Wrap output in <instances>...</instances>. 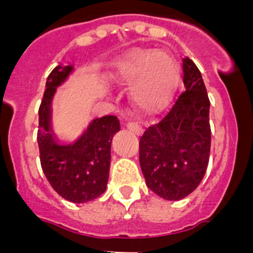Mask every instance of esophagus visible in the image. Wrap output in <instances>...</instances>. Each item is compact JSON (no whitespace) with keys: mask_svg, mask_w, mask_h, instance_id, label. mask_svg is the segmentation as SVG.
<instances>
[{"mask_svg":"<svg viewBox=\"0 0 253 253\" xmlns=\"http://www.w3.org/2000/svg\"><path fill=\"white\" fill-rule=\"evenodd\" d=\"M125 126H126L129 130H131L133 133H135V134H140V131H142L140 125L138 124L137 122H133V120H129V122L125 123Z\"/></svg>","mask_w":253,"mask_h":253,"instance_id":"1","label":"esophagus"}]
</instances>
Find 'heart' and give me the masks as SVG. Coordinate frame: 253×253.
<instances>
[{"label": "heart", "instance_id": "1", "mask_svg": "<svg viewBox=\"0 0 253 253\" xmlns=\"http://www.w3.org/2000/svg\"><path fill=\"white\" fill-rule=\"evenodd\" d=\"M177 66L169 51L137 49L116 63L113 77L118 84L133 85L131 97L140 110L152 113L169 100Z\"/></svg>", "mask_w": 253, "mask_h": 253}]
</instances>
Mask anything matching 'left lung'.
<instances>
[{
    "label": "left lung",
    "instance_id": "1",
    "mask_svg": "<svg viewBox=\"0 0 253 253\" xmlns=\"http://www.w3.org/2000/svg\"><path fill=\"white\" fill-rule=\"evenodd\" d=\"M182 72L185 91L139 140V163L147 186L166 200H181L193 193L209 163L211 131L207 88L190 58L182 62Z\"/></svg>",
    "mask_w": 253,
    "mask_h": 253
}]
</instances>
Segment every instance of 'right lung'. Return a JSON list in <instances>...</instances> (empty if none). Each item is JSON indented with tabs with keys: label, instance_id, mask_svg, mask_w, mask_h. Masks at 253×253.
I'll use <instances>...</instances> for the list:
<instances>
[{
	"label": "right lung",
	"instance_id": "right-lung-1",
	"mask_svg": "<svg viewBox=\"0 0 253 253\" xmlns=\"http://www.w3.org/2000/svg\"><path fill=\"white\" fill-rule=\"evenodd\" d=\"M73 71L72 66L55 67L48 76L39 107L40 163L51 187L72 203H87L105 193L111 160V139L120 130L114 115L96 118L72 144H59L51 130V101Z\"/></svg>",
	"mask_w": 253,
	"mask_h": 253
}]
</instances>
